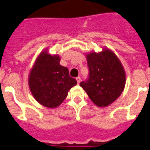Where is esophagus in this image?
<instances>
[{"mask_svg": "<svg viewBox=\"0 0 150 150\" xmlns=\"http://www.w3.org/2000/svg\"><path fill=\"white\" fill-rule=\"evenodd\" d=\"M76 81H77V83L79 84L80 82H81V78L79 77V76H78V77H76Z\"/></svg>", "mask_w": 150, "mask_h": 150, "instance_id": "obj_1", "label": "esophagus"}]
</instances>
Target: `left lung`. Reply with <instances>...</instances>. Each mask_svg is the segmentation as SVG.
<instances>
[{
  "instance_id": "obj_1",
  "label": "left lung",
  "mask_w": 150,
  "mask_h": 150,
  "mask_svg": "<svg viewBox=\"0 0 150 150\" xmlns=\"http://www.w3.org/2000/svg\"><path fill=\"white\" fill-rule=\"evenodd\" d=\"M89 76L80 86L98 107L109 106L121 95L125 86V72L116 54L104 48L86 55Z\"/></svg>"
}]
</instances>
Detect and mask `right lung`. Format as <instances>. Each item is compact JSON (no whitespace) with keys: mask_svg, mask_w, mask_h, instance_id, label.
<instances>
[{"mask_svg":"<svg viewBox=\"0 0 150 150\" xmlns=\"http://www.w3.org/2000/svg\"><path fill=\"white\" fill-rule=\"evenodd\" d=\"M60 57L45 50L36 59L28 76L30 91L35 100L49 108L59 107L77 82L60 64Z\"/></svg>","mask_w":150,"mask_h":150,"instance_id":"1","label":"right lung"}]
</instances>
